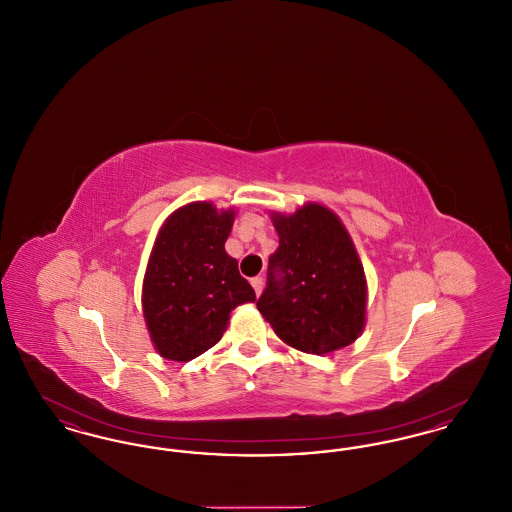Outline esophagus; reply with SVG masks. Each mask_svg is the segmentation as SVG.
I'll return each mask as SVG.
<instances>
[{
  "mask_svg": "<svg viewBox=\"0 0 512 512\" xmlns=\"http://www.w3.org/2000/svg\"><path fill=\"white\" fill-rule=\"evenodd\" d=\"M251 286H253V290H255L257 295H261L263 288H265V280L261 276H255V278H251Z\"/></svg>",
  "mask_w": 512,
  "mask_h": 512,
  "instance_id": "esophagus-1",
  "label": "esophagus"
}]
</instances>
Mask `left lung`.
Here are the masks:
<instances>
[{"label": "left lung", "instance_id": "obj_1", "mask_svg": "<svg viewBox=\"0 0 512 512\" xmlns=\"http://www.w3.org/2000/svg\"><path fill=\"white\" fill-rule=\"evenodd\" d=\"M280 245L268 259L257 309L274 334L303 353L328 355L357 340L366 324L365 268L340 217L322 203L272 211Z\"/></svg>", "mask_w": 512, "mask_h": 512}]
</instances>
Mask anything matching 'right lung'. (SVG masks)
Listing matches in <instances>:
<instances>
[{"label":"right lung","instance_id":"1","mask_svg":"<svg viewBox=\"0 0 512 512\" xmlns=\"http://www.w3.org/2000/svg\"><path fill=\"white\" fill-rule=\"evenodd\" d=\"M236 209L211 201L178 207L157 232L142 286V311L155 351L186 363L219 343L230 313L255 292L224 244Z\"/></svg>","mask_w":512,"mask_h":512}]
</instances>
